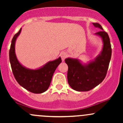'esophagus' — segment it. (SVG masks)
Returning <instances> with one entry per match:
<instances>
[{"label":"esophagus","mask_w":123,"mask_h":123,"mask_svg":"<svg viewBox=\"0 0 123 123\" xmlns=\"http://www.w3.org/2000/svg\"><path fill=\"white\" fill-rule=\"evenodd\" d=\"M60 57L61 58L62 60L64 61L65 60L66 57H67V55H66V53L65 52H61L60 54Z\"/></svg>","instance_id":"34e87169"}]
</instances>
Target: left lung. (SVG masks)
Returning a JSON list of instances; mask_svg holds the SVG:
<instances>
[{
    "label": "left lung",
    "mask_w": 123,
    "mask_h": 123,
    "mask_svg": "<svg viewBox=\"0 0 123 123\" xmlns=\"http://www.w3.org/2000/svg\"><path fill=\"white\" fill-rule=\"evenodd\" d=\"M95 27L101 29L95 33L102 38L104 46L101 54L94 61L83 65L78 60L66 58L68 66V81L73 90L88 91L95 88L105 79L111 56V48L108 34L98 23H93Z\"/></svg>",
    "instance_id": "1"
}]
</instances>
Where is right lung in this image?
<instances>
[{
  "label": "right lung",
  "instance_id": "1",
  "mask_svg": "<svg viewBox=\"0 0 123 123\" xmlns=\"http://www.w3.org/2000/svg\"><path fill=\"white\" fill-rule=\"evenodd\" d=\"M21 28L12 38L9 51V58L12 72L15 80L19 85L35 94H41L49 88L52 77L57 66L62 62L60 57L50 61L36 70L25 68L19 63L15 54V43L19 35Z\"/></svg>",
  "mask_w": 123,
  "mask_h": 123
}]
</instances>
